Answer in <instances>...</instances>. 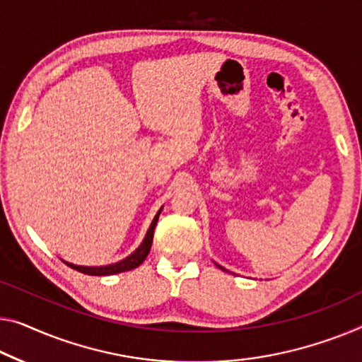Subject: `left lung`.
Returning a JSON list of instances; mask_svg holds the SVG:
<instances>
[{
    "instance_id": "obj_1",
    "label": "left lung",
    "mask_w": 362,
    "mask_h": 362,
    "mask_svg": "<svg viewBox=\"0 0 362 362\" xmlns=\"http://www.w3.org/2000/svg\"><path fill=\"white\" fill-rule=\"evenodd\" d=\"M218 267H219V265H218ZM219 268H221V269H224V268H223V267H219Z\"/></svg>"
}]
</instances>
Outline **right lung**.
I'll return each mask as SVG.
<instances>
[{
    "instance_id": "1",
    "label": "right lung",
    "mask_w": 362,
    "mask_h": 362,
    "mask_svg": "<svg viewBox=\"0 0 362 362\" xmlns=\"http://www.w3.org/2000/svg\"><path fill=\"white\" fill-rule=\"evenodd\" d=\"M160 209H163V208H160ZM160 209L158 211V214L154 216L153 223H151L148 233H146V237L143 239L141 245H139L138 249L132 253V255L123 258V260L117 262V263H112V265H105V267H81V265H73V263H68V262H64V263H66L68 267H71L73 269H76V272H81L84 274H90V276H109V274L129 272V269L139 267L144 260H146L148 253L151 250V245H153L154 228H156V224H158Z\"/></svg>"
}]
</instances>
